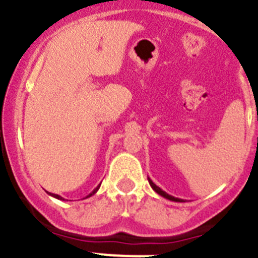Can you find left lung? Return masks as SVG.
<instances>
[{
    "instance_id": "obj_1",
    "label": "left lung",
    "mask_w": 258,
    "mask_h": 258,
    "mask_svg": "<svg viewBox=\"0 0 258 258\" xmlns=\"http://www.w3.org/2000/svg\"><path fill=\"white\" fill-rule=\"evenodd\" d=\"M149 182H150V186H151V187H152V190H154L155 192L159 194V195H161V197H163V198H165V199L172 200V202H179V203L183 202V200H182V199H178V198H174V197H172V195H169V194H166L165 191H163L160 187H159V186H156V184H155L154 182H152L150 178H149Z\"/></svg>"
}]
</instances>
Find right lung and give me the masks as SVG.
<instances>
[{"label": "right lung", "instance_id": "right-lung-1", "mask_svg": "<svg viewBox=\"0 0 258 258\" xmlns=\"http://www.w3.org/2000/svg\"><path fill=\"white\" fill-rule=\"evenodd\" d=\"M99 187H101V184H99V186H98V187L95 188V190L93 191L92 194H89V197H92V195H94V194L97 192V191H98V188H99ZM49 194H50V195H51L52 198H55V199H59V200H64V199H63V198H61V197H59V195H56V194H51V192H49ZM89 197H86V198H89Z\"/></svg>", "mask_w": 258, "mask_h": 258}]
</instances>
